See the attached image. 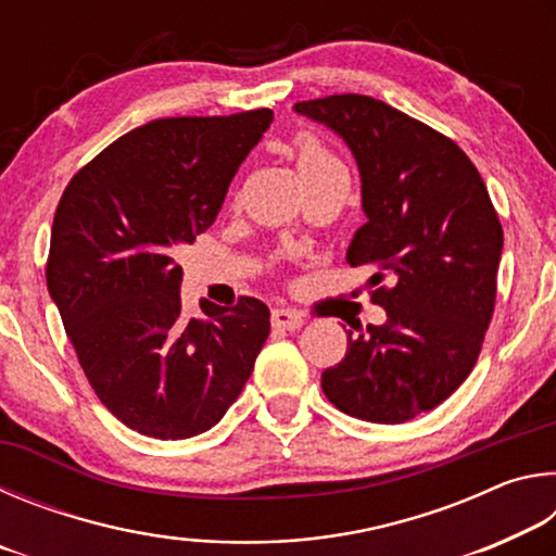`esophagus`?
I'll return each instance as SVG.
<instances>
[{
  "label": "esophagus",
  "instance_id": "esophagus-1",
  "mask_svg": "<svg viewBox=\"0 0 556 556\" xmlns=\"http://www.w3.org/2000/svg\"><path fill=\"white\" fill-rule=\"evenodd\" d=\"M271 326L281 328V331H296V328L304 326V316L294 312V308L279 306L271 312Z\"/></svg>",
  "mask_w": 556,
  "mask_h": 556
}]
</instances>
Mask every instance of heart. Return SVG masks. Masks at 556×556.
Instances as JSON below:
<instances>
[{
	"label": "heart",
	"instance_id": "b5f03b06",
	"mask_svg": "<svg viewBox=\"0 0 556 556\" xmlns=\"http://www.w3.org/2000/svg\"><path fill=\"white\" fill-rule=\"evenodd\" d=\"M294 154L301 168V176L304 178H312L324 172H331V168L343 166L331 149H328L316 135H312V131H301V135L294 137Z\"/></svg>",
	"mask_w": 556,
	"mask_h": 556
}]
</instances>
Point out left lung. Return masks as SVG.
I'll list each match as a JSON object with an SVG mask.
<instances>
[{"label": "left lung", "instance_id": "obj_1", "mask_svg": "<svg viewBox=\"0 0 556 556\" xmlns=\"http://www.w3.org/2000/svg\"><path fill=\"white\" fill-rule=\"evenodd\" d=\"M294 110L355 156L368 220L345 260L378 267L372 301L388 312L382 326L345 331V357L321 375L324 394L351 417L402 425L473 370L495 308L501 220L464 149L425 122L353 92Z\"/></svg>", "mask_w": 556, "mask_h": 556}]
</instances>
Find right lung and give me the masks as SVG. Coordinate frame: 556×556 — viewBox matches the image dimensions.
<instances>
[{
    "mask_svg": "<svg viewBox=\"0 0 556 556\" xmlns=\"http://www.w3.org/2000/svg\"><path fill=\"white\" fill-rule=\"evenodd\" d=\"M271 110L166 117L112 142L71 178L53 215L46 285L98 400L129 429L191 439L218 425L269 336L242 296L181 314V244L208 230Z\"/></svg>",
    "mask_w": 556,
    "mask_h": 556,
    "instance_id": "right-lung-1",
    "label": "right lung"
}]
</instances>
